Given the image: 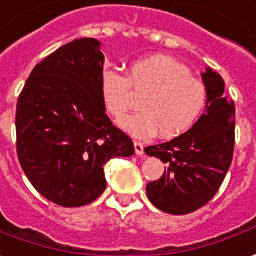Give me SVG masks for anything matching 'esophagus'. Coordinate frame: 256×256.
<instances>
[{
  "instance_id": "obj_1",
  "label": "esophagus",
  "mask_w": 256,
  "mask_h": 256,
  "mask_svg": "<svg viewBox=\"0 0 256 256\" xmlns=\"http://www.w3.org/2000/svg\"><path fill=\"white\" fill-rule=\"evenodd\" d=\"M134 148H135V153H136V156H142L144 154V144H140L138 140H135L134 142Z\"/></svg>"
}]
</instances>
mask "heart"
I'll use <instances>...</instances> for the list:
<instances>
[{
    "label": "heart",
    "mask_w": 256,
    "mask_h": 256,
    "mask_svg": "<svg viewBox=\"0 0 256 256\" xmlns=\"http://www.w3.org/2000/svg\"><path fill=\"white\" fill-rule=\"evenodd\" d=\"M131 90L144 94L142 111L120 120L118 125L136 138L158 131L162 138H174L188 131L206 104V88L177 61L150 56L130 66L126 76L106 70L100 78V94L106 110L120 118L130 107Z\"/></svg>",
    "instance_id": "heart-1"
}]
</instances>
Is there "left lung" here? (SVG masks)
Here are the masks:
<instances>
[{
    "label": "left lung",
    "mask_w": 256,
    "mask_h": 256,
    "mask_svg": "<svg viewBox=\"0 0 256 256\" xmlns=\"http://www.w3.org/2000/svg\"><path fill=\"white\" fill-rule=\"evenodd\" d=\"M206 88L205 112L182 135L145 148L146 154L166 163L163 176L146 185L148 198L158 209L186 214L214 196L232 164L234 150V102L224 96L218 72H202Z\"/></svg>",
    "instance_id": "obj_1"
}]
</instances>
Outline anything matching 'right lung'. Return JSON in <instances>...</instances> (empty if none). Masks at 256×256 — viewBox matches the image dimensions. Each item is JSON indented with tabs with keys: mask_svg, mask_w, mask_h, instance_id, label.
Returning <instances> with one entry per match:
<instances>
[{
	"mask_svg": "<svg viewBox=\"0 0 256 256\" xmlns=\"http://www.w3.org/2000/svg\"><path fill=\"white\" fill-rule=\"evenodd\" d=\"M103 64L98 40L76 38L38 62L18 98L20 167L37 192L60 206L98 199L106 190V163L135 152L106 116Z\"/></svg>",
	"mask_w": 256,
	"mask_h": 256,
	"instance_id": "obj_1",
	"label": "right lung"
}]
</instances>
